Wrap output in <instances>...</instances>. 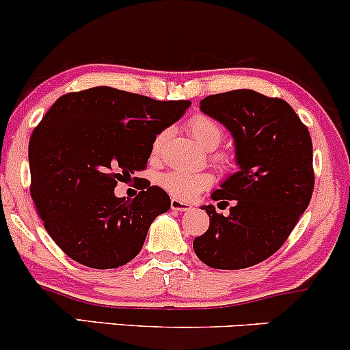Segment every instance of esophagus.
<instances>
[{"label": "esophagus", "instance_id": "obj_1", "mask_svg": "<svg viewBox=\"0 0 350 350\" xmlns=\"http://www.w3.org/2000/svg\"><path fill=\"white\" fill-rule=\"evenodd\" d=\"M171 208H172V211L186 212V211H191L192 206H191V204H189V202H184V200L171 199Z\"/></svg>", "mask_w": 350, "mask_h": 350}]
</instances>
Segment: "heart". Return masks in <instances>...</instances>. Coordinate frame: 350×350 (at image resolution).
Listing matches in <instances>:
<instances>
[{"label": "heart", "mask_w": 350, "mask_h": 350, "mask_svg": "<svg viewBox=\"0 0 350 350\" xmlns=\"http://www.w3.org/2000/svg\"><path fill=\"white\" fill-rule=\"evenodd\" d=\"M187 130L192 138L206 150L214 148L222 142L224 130L214 118L207 115H196L187 122ZM164 135H159L154 142V148L161 146ZM217 161L222 164L228 163L227 156H217ZM212 178L206 172H186V171H171L161 178V186L178 199L191 200L198 198L202 191L211 187Z\"/></svg>", "instance_id": "b5f03b06"}]
</instances>
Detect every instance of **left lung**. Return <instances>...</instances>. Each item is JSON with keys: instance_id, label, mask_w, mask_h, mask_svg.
<instances>
[{"instance_id": "obj_1", "label": "left lung", "mask_w": 350, "mask_h": 350, "mask_svg": "<svg viewBox=\"0 0 350 350\" xmlns=\"http://www.w3.org/2000/svg\"><path fill=\"white\" fill-rule=\"evenodd\" d=\"M200 110L232 135L239 171L211 196L232 202L230 214L202 206L211 222L194 239V252L211 268L242 270L278 250L308 208L314 187L311 136L284 100L248 88L208 95Z\"/></svg>"}]
</instances>
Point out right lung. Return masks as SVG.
I'll list each match as a JSON object with an SVG mask.
<instances>
[{
  "mask_svg": "<svg viewBox=\"0 0 350 350\" xmlns=\"http://www.w3.org/2000/svg\"><path fill=\"white\" fill-rule=\"evenodd\" d=\"M189 100L159 102L111 87L66 94L29 142L31 198L47 234L75 262L123 267L143 248L171 199L150 186L116 198V180L144 170L156 135L186 113Z\"/></svg>",
  "mask_w": 350,
  "mask_h": 350,
  "instance_id": "right-lung-1",
  "label": "right lung"
}]
</instances>
